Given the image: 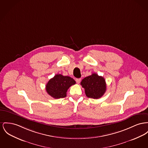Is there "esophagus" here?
Returning a JSON list of instances; mask_svg holds the SVG:
<instances>
[{
    "mask_svg": "<svg viewBox=\"0 0 148 148\" xmlns=\"http://www.w3.org/2000/svg\"><path fill=\"white\" fill-rule=\"evenodd\" d=\"M75 81H76V82H77V83H80V81H81V79L80 78H77L75 79Z\"/></svg>",
    "mask_w": 148,
    "mask_h": 148,
    "instance_id": "1",
    "label": "esophagus"
}]
</instances>
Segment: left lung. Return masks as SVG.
Segmentation results:
<instances>
[{"label":"left lung","instance_id":"obj_1","mask_svg":"<svg viewBox=\"0 0 148 148\" xmlns=\"http://www.w3.org/2000/svg\"><path fill=\"white\" fill-rule=\"evenodd\" d=\"M80 84L84 89L86 96L90 98H100L106 90L105 79L96 73H93L91 75L84 78L82 80Z\"/></svg>","mask_w":148,"mask_h":148}]
</instances>
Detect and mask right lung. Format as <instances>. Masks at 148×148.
<instances>
[{
  "instance_id": "obj_1",
  "label": "right lung",
  "mask_w": 148,
  "mask_h": 148,
  "mask_svg": "<svg viewBox=\"0 0 148 148\" xmlns=\"http://www.w3.org/2000/svg\"><path fill=\"white\" fill-rule=\"evenodd\" d=\"M75 83V81L70 77L56 74L46 84V90L53 98H64L66 96L68 89Z\"/></svg>"
}]
</instances>
